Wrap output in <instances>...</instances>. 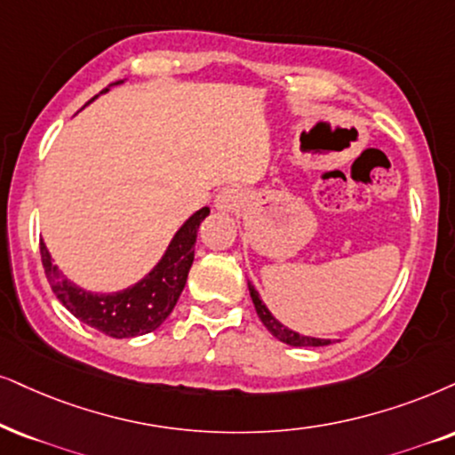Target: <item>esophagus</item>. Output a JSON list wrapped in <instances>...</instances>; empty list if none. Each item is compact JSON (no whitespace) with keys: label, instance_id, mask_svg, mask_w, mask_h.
<instances>
[{"label":"esophagus","instance_id":"obj_1","mask_svg":"<svg viewBox=\"0 0 455 455\" xmlns=\"http://www.w3.org/2000/svg\"><path fill=\"white\" fill-rule=\"evenodd\" d=\"M241 201H243V191H241L239 187H224L220 193L216 195V208L220 212H235L241 205Z\"/></svg>","mask_w":455,"mask_h":455}]
</instances>
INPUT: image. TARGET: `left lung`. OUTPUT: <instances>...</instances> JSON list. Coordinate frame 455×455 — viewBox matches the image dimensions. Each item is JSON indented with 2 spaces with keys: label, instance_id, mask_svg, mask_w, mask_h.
<instances>
[{
  "label": "left lung",
  "instance_id": "8db88e82",
  "mask_svg": "<svg viewBox=\"0 0 455 455\" xmlns=\"http://www.w3.org/2000/svg\"><path fill=\"white\" fill-rule=\"evenodd\" d=\"M250 287V296H251V302H254L256 307V313L260 321L264 323V327L273 333L275 338L281 342L290 344V347H327V344H331V340H323V338H310V336H302V333H298L294 330H290V327H285L281 321H277L273 317V313L267 308V304L260 300V294L254 290V285L247 283Z\"/></svg>",
  "mask_w": 455,
  "mask_h": 455
}]
</instances>
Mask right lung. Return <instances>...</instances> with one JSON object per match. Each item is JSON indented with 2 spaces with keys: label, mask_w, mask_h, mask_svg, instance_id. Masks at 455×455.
I'll use <instances>...</instances> for the list:
<instances>
[{
  "label": "right lung",
  "mask_w": 455,
  "mask_h": 455,
  "mask_svg": "<svg viewBox=\"0 0 455 455\" xmlns=\"http://www.w3.org/2000/svg\"><path fill=\"white\" fill-rule=\"evenodd\" d=\"M119 84H124V79L111 85ZM108 88L102 90L100 94L108 92ZM94 99H99V96H94ZM92 100H88V105ZM208 214L210 208L195 212L178 228L168 250L155 264L153 270H148L138 283L125 287L122 291H113V294H94V291L84 290V287L68 281L59 267L52 262V256L44 241H39L42 264L52 291L68 313L84 321L85 325L94 327V330L107 333L111 338H134L157 330L170 317L178 298L185 290L188 270H191L195 258V241H197L199 224Z\"/></svg>",
  "instance_id": "right-lung-1"
}]
</instances>
